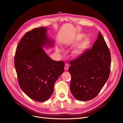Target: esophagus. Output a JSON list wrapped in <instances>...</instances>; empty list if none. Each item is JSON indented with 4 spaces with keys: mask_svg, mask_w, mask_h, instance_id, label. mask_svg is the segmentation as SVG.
<instances>
[{
    "mask_svg": "<svg viewBox=\"0 0 123 123\" xmlns=\"http://www.w3.org/2000/svg\"><path fill=\"white\" fill-rule=\"evenodd\" d=\"M69 68V66H68V65L67 64H66L65 65V70H67Z\"/></svg>",
    "mask_w": 123,
    "mask_h": 123,
    "instance_id": "esophagus-1",
    "label": "esophagus"
}]
</instances>
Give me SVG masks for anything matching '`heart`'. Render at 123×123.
Segmentation results:
<instances>
[{
    "mask_svg": "<svg viewBox=\"0 0 123 123\" xmlns=\"http://www.w3.org/2000/svg\"><path fill=\"white\" fill-rule=\"evenodd\" d=\"M84 36H85V34H79L76 36V39L77 41L80 40L81 39L84 37ZM90 42H91L90 39L88 37L85 38L83 40V42L79 44V46L76 47L75 49L74 50L73 52V54L75 56H79L82 54L83 53H84V51L87 49H88L89 46H90ZM57 51L59 52L60 50L58 49Z\"/></svg>",
    "mask_w": 123,
    "mask_h": 123,
    "instance_id": "heart-1",
    "label": "heart"
}]
</instances>
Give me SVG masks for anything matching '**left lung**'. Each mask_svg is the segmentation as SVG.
<instances>
[{"label": "left lung", "instance_id": "obj_1", "mask_svg": "<svg viewBox=\"0 0 123 123\" xmlns=\"http://www.w3.org/2000/svg\"><path fill=\"white\" fill-rule=\"evenodd\" d=\"M69 64L70 88L74 97L81 101L95 98L108 79L111 67L110 52L100 31L91 49Z\"/></svg>", "mask_w": 123, "mask_h": 123}]
</instances>
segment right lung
<instances>
[{"mask_svg": "<svg viewBox=\"0 0 123 123\" xmlns=\"http://www.w3.org/2000/svg\"><path fill=\"white\" fill-rule=\"evenodd\" d=\"M47 28H34L27 32L18 43L14 57L18 82L30 98L43 102L54 91V85L64 72L65 63L51 59L42 46H52Z\"/></svg>", "mask_w": 123, "mask_h": 123, "instance_id": "1", "label": "right lung"}]
</instances>
